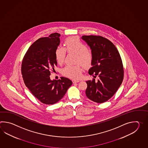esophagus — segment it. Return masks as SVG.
Instances as JSON below:
<instances>
[{"mask_svg":"<svg viewBox=\"0 0 148 148\" xmlns=\"http://www.w3.org/2000/svg\"><path fill=\"white\" fill-rule=\"evenodd\" d=\"M73 84H75V83H77V82H79L80 81H79V80H73Z\"/></svg>","mask_w":148,"mask_h":148,"instance_id":"esophagus-1","label":"esophagus"}]
</instances>
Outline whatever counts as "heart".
I'll return each instance as SVG.
<instances>
[{"mask_svg": "<svg viewBox=\"0 0 148 148\" xmlns=\"http://www.w3.org/2000/svg\"><path fill=\"white\" fill-rule=\"evenodd\" d=\"M65 49L57 47L55 51V57L57 63L62 64L64 62L68 53L75 54V66H66L62 69L61 73L63 75L77 79L82 75L83 65L85 67L90 66L93 61V55L86 44L80 40L78 37L71 36L67 38L65 42ZM83 65L82 66V65Z\"/></svg>", "mask_w": 148, "mask_h": 148, "instance_id": "heart-1", "label": "heart"}]
</instances>
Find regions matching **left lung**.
I'll return each instance as SVG.
<instances>
[{"instance_id": "left-lung-1", "label": "left lung", "mask_w": 148, "mask_h": 148, "mask_svg": "<svg viewBox=\"0 0 148 148\" xmlns=\"http://www.w3.org/2000/svg\"><path fill=\"white\" fill-rule=\"evenodd\" d=\"M82 40L88 44L93 55L90 75L98 77L86 82L87 97L97 103H103L115 94L122 84L124 68L121 57L114 44L101 36L84 35Z\"/></svg>"}]
</instances>
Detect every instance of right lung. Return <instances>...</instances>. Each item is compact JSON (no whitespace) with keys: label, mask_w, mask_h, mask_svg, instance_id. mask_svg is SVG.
Instances as JSON below:
<instances>
[{"label":"right lung","mask_w":148,"mask_h":148,"mask_svg":"<svg viewBox=\"0 0 148 148\" xmlns=\"http://www.w3.org/2000/svg\"><path fill=\"white\" fill-rule=\"evenodd\" d=\"M60 34H51L40 38L28 48L23 58L21 72L26 86L38 100L53 105L62 99L73 82L65 77L51 80V71L57 62L55 51L60 44Z\"/></svg>","instance_id":"obj_1"}]
</instances>
